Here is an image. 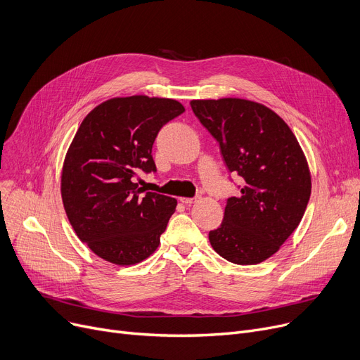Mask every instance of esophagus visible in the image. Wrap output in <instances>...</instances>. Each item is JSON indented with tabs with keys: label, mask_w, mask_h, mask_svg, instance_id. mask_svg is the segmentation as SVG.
I'll return each instance as SVG.
<instances>
[{
	"label": "esophagus",
	"mask_w": 360,
	"mask_h": 360,
	"mask_svg": "<svg viewBox=\"0 0 360 360\" xmlns=\"http://www.w3.org/2000/svg\"><path fill=\"white\" fill-rule=\"evenodd\" d=\"M198 199H199V196H195V198H180V202L184 203V205H192V203H195Z\"/></svg>",
	"instance_id": "1"
}]
</instances>
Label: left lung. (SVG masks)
<instances>
[{
	"label": "left lung",
	"mask_w": 360,
	"mask_h": 360,
	"mask_svg": "<svg viewBox=\"0 0 360 360\" xmlns=\"http://www.w3.org/2000/svg\"><path fill=\"white\" fill-rule=\"evenodd\" d=\"M191 105L230 173L245 180L240 195L227 199L221 226L210 231L211 246L233 264H259L302 221L311 198L304 153L284 120L258 102L222 98Z\"/></svg>",
	"instance_id": "left-lung-1"
}]
</instances>
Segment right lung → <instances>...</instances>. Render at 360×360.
Segmentation results:
<instances>
[{"instance_id": "1", "label": "right lung", "mask_w": 360, "mask_h": 360, "mask_svg": "<svg viewBox=\"0 0 360 360\" xmlns=\"http://www.w3.org/2000/svg\"><path fill=\"white\" fill-rule=\"evenodd\" d=\"M183 112L176 99L134 95L84 117L64 160L61 196L77 237L99 258L134 265L157 250L177 200L142 191L136 179L155 173L152 145Z\"/></svg>"}]
</instances>
